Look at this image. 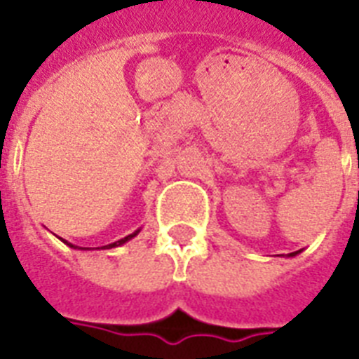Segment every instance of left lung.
<instances>
[{
    "mask_svg": "<svg viewBox=\"0 0 359 359\" xmlns=\"http://www.w3.org/2000/svg\"><path fill=\"white\" fill-rule=\"evenodd\" d=\"M298 253H300V251H292V253H289L287 257H294V255H298Z\"/></svg>",
    "mask_w": 359,
    "mask_h": 359,
    "instance_id": "obj_1",
    "label": "left lung"
}]
</instances>
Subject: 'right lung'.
Returning a JSON list of instances; mask_svg holds the SVG:
<instances>
[{"mask_svg": "<svg viewBox=\"0 0 359 359\" xmlns=\"http://www.w3.org/2000/svg\"><path fill=\"white\" fill-rule=\"evenodd\" d=\"M141 229H137V231H134V233H132V235H128V236H124V238H121V240H117V242H114V244H108V245H102V248H80V245H74V244H70V242H67V240H63L65 244L67 245H70V248H74V250H83V251H89V250H111V248H119V245H123V244H126V242H128V240H132L134 238L135 235H137V233H140Z\"/></svg>", "mask_w": 359, "mask_h": 359, "instance_id": "1", "label": "right lung"}]
</instances>
